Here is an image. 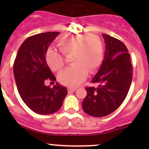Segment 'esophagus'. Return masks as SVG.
Listing matches in <instances>:
<instances>
[{
  "instance_id": "1",
  "label": "esophagus",
  "mask_w": 149,
  "mask_h": 149,
  "mask_svg": "<svg viewBox=\"0 0 149 149\" xmlns=\"http://www.w3.org/2000/svg\"><path fill=\"white\" fill-rule=\"evenodd\" d=\"M76 88H68V93H72L73 92H75L76 91Z\"/></svg>"
}]
</instances>
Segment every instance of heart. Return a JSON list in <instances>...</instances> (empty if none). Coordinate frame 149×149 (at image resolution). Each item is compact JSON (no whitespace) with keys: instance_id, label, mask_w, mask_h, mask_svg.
<instances>
[{"instance_id":"b5f03b06","label":"heart","mask_w":149,"mask_h":149,"mask_svg":"<svg viewBox=\"0 0 149 149\" xmlns=\"http://www.w3.org/2000/svg\"><path fill=\"white\" fill-rule=\"evenodd\" d=\"M57 48L63 55L71 56L70 60L74 64L58 76L60 84L68 87L80 85L88 72L94 73L102 61V43L95 34L65 36L59 41ZM45 62L53 72L61 71L65 64L63 56L52 50L46 52Z\"/></svg>"}]
</instances>
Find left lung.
<instances>
[{
    "mask_svg": "<svg viewBox=\"0 0 149 149\" xmlns=\"http://www.w3.org/2000/svg\"><path fill=\"white\" fill-rule=\"evenodd\" d=\"M104 60L91 82L97 87H86L82 102L84 111L94 117H103L118 109L125 99L133 77L131 56L125 45L107 34Z\"/></svg>",
    "mask_w": 149,
    "mask_h": 149,
    "instance_id": "1",
    "label": "left lung"
}]
</instances>
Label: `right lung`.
<instances>
[{
	"instance_id": "right-lung-1",
	"label": "right lung",
	"mask_w": 149,
	"mask_h": 149,
	"mask_svg": "<svg viewBox=\"0 0 149 149\" xmlns=\"http://www.w3.org/2000/svg\"><path fill=\"white\" fill-rule=\"evenodd\" d=\"M60 32H48L31 36L18 49L13 64V73L21 98L30 110L47 115L60 109L68 94L65 87L56 83L53 88L46 86L47 80L54 82L56 77L45 62L51 43Z\"/></svg>"
}]
</instances>
